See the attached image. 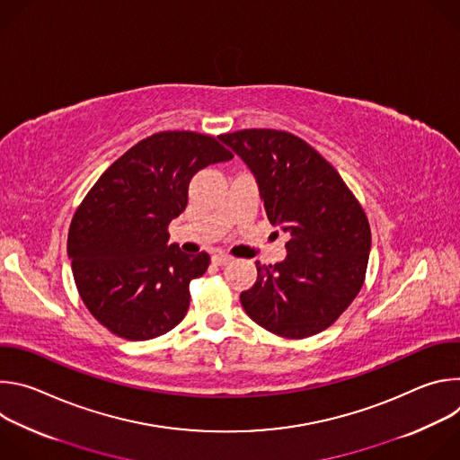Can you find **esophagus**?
<instances>
[{
  "label": "esophagus",
  "instance_id": "obj_1",
  "mask_svg": "<svg viewBox=\"0 0 460 460\" xmlns=\"http://www.w3.org/2000/svg\"><path fill=\"white\" fill-rule=\"evenodd\" d=\"M231 256H227V254H213V264L215 266H227V264H231Z\"/></svg>",
  "mask_w": 460,
  "mask_h": 460
}]
</instances>
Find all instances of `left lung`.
<instances>
[{
	"label": "left lung",
	"instance_id": "obj_1",
	"mask_svg": "<svg viewBox=\"0 0 460 460\" xmlns=\"http://www.w3.org/2000/svg\"><path fill=\"white\" fill-rule=\"evenodd\" d=\"M252 172L273 226L289 234L286 258L256 261V282L240 302L264 330L304 339L330 327L358 295L371 231L357 199L309 144L273 128L218 137Z\"/></svg>",
	"mask_w": 460,
	"mask_h": 460
}]
</instances>
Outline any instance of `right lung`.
Returning a JSON list of instances; mask_svg holds the SVG:
<instances>
[{
    "instance_id": "add662e5",
    "label": "right lung",
    "mask_w": 460,
    "mask_h": 460,
    "mask_svg": "<svg viewBox=\"0 0 460 460\" xmlns=\"http://www.w3.org/2000/svg\"><path fill=\"white\" fill-rule=\"evenodd\" d=\"M213 137L156 133L119 156L78 208L67 254L80 296L109 332L149 341L171 332L189 309V282L209 254L169 245L167 226L187 206L190 178L231 160Z\"/></svg>"
}]
</instances>
